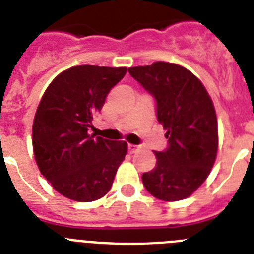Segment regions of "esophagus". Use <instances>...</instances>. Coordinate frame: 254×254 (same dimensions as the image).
Wrapping results in <instances>:
<instances>
[{
  "mask_svg": "<svg viewBox=\"0 0 254 254\" xmlns=\"http://www.w3.org/2000/svg\"><path fill=\"white\" fill-rule=\"evenodd\" d=\"M127 149H128L129 154H134V152H137L138 150H140V146H136V145H131V143H129L128 146H127Z\"/></svg>",
  "mask_w": 254,
  "mask_h": 254,
  "instance_id": "esophagus-1",
  "label": "esophagus"
}]
</instances>
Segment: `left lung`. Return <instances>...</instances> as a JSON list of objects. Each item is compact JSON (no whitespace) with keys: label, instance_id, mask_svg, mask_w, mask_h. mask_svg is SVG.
<instances>
[{"label":"left lung","instance_id":"8db88e82","mask_svg":"<svg viewBox=\"0 0 254 254\" xmlns=\"http://www.w3.org/2000/svg\"><path fill=\"white\" fill-rule=\"evenodd\" d=\"M154 96L168 147L155 151L156 165L142 174L150 194L161 201L187 198L202 185L217 154V118L207 90L193 73L169 62L128 68Z\"/></svg>","mask_w":254,"mask_h":254}]
</instances>
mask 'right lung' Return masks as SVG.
I'll return each mask as SVG.
<instances>
[{
	"label": "right lung",
	"instance_id": "obj_1",
	"mask_svg": "<svg viewBox=\"0 0 254 254\" xmlns=\"http://www.w3.org/2000/svg\"><path fill=\"white\" fill-rule=\"evenodd\" d=\"M126 67L84 64L49 84L33 123V150L40 173L58 193L91 202L109 192L127 154V142L90 134L93 118Z\"/></svg>",
	"mask_w": 254,
	"mask_h": 254
}]
</instances>
